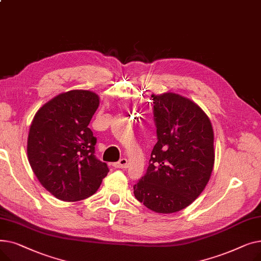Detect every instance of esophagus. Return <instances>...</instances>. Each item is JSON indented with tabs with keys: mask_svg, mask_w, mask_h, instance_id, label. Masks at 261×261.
<instances>
[{
	"mask_svg": "<svg viewBox=\"0 0 261 261\" xmlns=\"http://www.w3.org/2000/svg\"><path fill=\"white\" fill-rule=\"evenodd\" d=\"M113 166H114L115 168H127V167L129 166V163H128V160H127V159L122 158V159H120L117 163H115Z\"/></svg>",
	"mask_w": 261,
	"mask_h": 261,
	"instance_id": "esophagus-1",
	"label": "esophagus"
}]
</instances>
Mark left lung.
<instances>
[{
  "label": "left lung",
  "instance_id": "obj_1",
  "mask_svg": "<svg viewBox=\"0 0 261 261\" xmlns=\"http://www.w3.org/2000/svg\"><path fill=\"white\" fill-rule=\"evenodd\" d=\"M158 143L134 196L160 214L180 212L210 181L215 163L214 131L194 101L174 93L152 95Z\"/></svg>",
  "mask_w": 261,
  "mask_h": 261
}]
</instances>
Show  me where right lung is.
Here are the masks:
<instances>
[{
	"label": "right lung",
	"instance_id": "add662e5",
	"mask_svg": "<svg viewBox=\"0 0 261 261\" xmlns=\"http://www.w3.org/2000/svg\"><path fill=\"white\" fill-rule=\"evenodd\" d=\"M99 106L97 94L73 90L57 95L36 113L27 155L37 179L59 200L74 202L96 193L109 168L95 156L89 123Z\"/></svg>",
	"mask_w": 261,
	"mask_h": 261
}]
</instances>
